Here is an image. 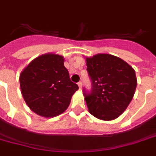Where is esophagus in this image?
<instances>
[{"instance_id": "obj_1", "label": "esophagus", "mask_w": 156, "mask_h": 156, "mask_svg": "<svg viewBox=\"0 0 156 156\" xmlns=\"http://www.w3.org/2000/svg\"><path fill=\"white\" fill-rule=\"evenodd\" d=\"M78 86H79L80 90H81V88H82V82H81V81H79V82H78Z\"/></svg>"}]
</instances>
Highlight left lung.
Returning <instances> with one entry per match:
<instances>
[{
  "label": "left lung",
  "instance_id": "obj_1",
  "mask_svg": "<svg viewBox=\"0 0 156 156\" xmlns=\"http://www.w3.org/2000/svg\"><path fill=\"white\" fill-rule=\"evenodd\" d=\"M91 90L83 89L90 113L98 119L114 120L131 101L136 86V72L122 59L109 54L86 58Z\"/></svg>",
  "mask_w": 156,
  "mask_h": 156
}]
</instances>
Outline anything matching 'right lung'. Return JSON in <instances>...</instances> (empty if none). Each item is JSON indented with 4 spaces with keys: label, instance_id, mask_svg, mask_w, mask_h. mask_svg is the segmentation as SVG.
Instances as JSON below:
<instances>
[{
    "label": "right lung",
    "instance_id": "obj_1",
    "mask_svg": "<svg viewBox=\"0 0 156 156\" xmlns=\"http://www.w3.org/2000/svg\"><path fill=\"white\" fill-rule=\"evenodd\" d=\"M21 94L36 114L53 117L63 113L79 89L70 79L63 56L45 54L33 60L20 76Z\"/></svg>",
    "mask_w": 156,
    "mask_h": 156
}]
</instances>
